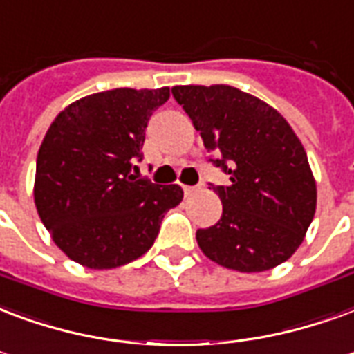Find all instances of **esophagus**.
Returning a JSON list of instances; mask_svg holds the SVG:
<instances>
[{
	"mask_svg": "<svg viewBox=\"0 0 354 354\" xmlns=\"http://www.w3.org/2000/svg\"><path fill=\"white\" fill-rule=\"evenodd\" d=\"M201 189L198 185H184V193H185V197H189V195H193L195 191Z\"/></svg>",
	"mask_w": 354,
	"mask_h": 354,
	"instance_id": "esophagus-1",
	"label": "esophagus"
}]
</instances>
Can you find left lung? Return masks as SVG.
Wrapping results in <instances>:
<instances>
[{
    "label": "left lung",
    "instance_id": "8db88e82",
    "mask_svg": "<svg viewBox=\"0 0 354 354\" xmlns=\"http://www.w3.org/2000/svg\"><path fill=\"white\" fill-rule=\"evenodd\" d=\"M172 95L203 137L229 185H212L223 204L216 225L197 230L206 257L238 272L285 263L315 216L317 185L295 131L276 109L245 91L174 86Z\"/></svg>",
    "mask_w": 354,
    "mask_h": 354
}]
</instances>
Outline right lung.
<instances>
[{
    "instance_id": "1",
    "label": "right lung",
    "mask_w": 354,
    "mask_h": 354,
    "mask_svg": "<svg viewBox=\"0 0 354 354\" xmlns=\"http://www.w3.org/2000/svg\"><path fill=\"white\" fill-rule=\"evenodd\" d=\"M169 97V88L93 93L71 103L46 131L33 197L41 221L71 261L109 270L142 257L165 214L182 203L180 185L131 174L142 161L151 112Z\"/></svg>"
}]
</instances>
